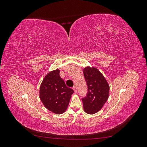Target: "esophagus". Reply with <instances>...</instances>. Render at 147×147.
Instances as JSON below:
<instances>
[{"mask_svg": "<svg viewBox=\"0 0 147 147\" xmlns=\"http://www.w3.org/2000/svg\"><path fill=\"white\" fill-rule=\"evenodd\" d=\"M73 90L74 91V92L75 93H77V86H74L73 87Z\"/></svg>", "mask_w": 147, "mask_h": 147, "instance_id": "esophagus-1", "label": "esophagus"}]
</instances>
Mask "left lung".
Masks as SVG:
<instances>
[{
	"instance_id": "left-lung-1",
	"label": "left lung",
	"mask_w": 147,
	"mask_h": 147,
	"mask_svg": "<svg viewBox=\"0 0 147 147\" xmlns=\"http://www.w3.org/2000/svg\"><path fill=\"white\" fill-rule=\"evenodd\" d=\"M83 74L88 91L82 99L84 111L88 114H94L102 108L109 98V84L104 75L94 67H86Z\"/></svg>"
}]
</instances>
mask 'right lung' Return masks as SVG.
<instances>
[{
	"mask_svg": "<svg viewBox=\"0 0 147 147\" xmlns=\"http://www.w3.org/2000/svg\"><path fill=\"white\" fill-rule=\"evenodd\" d=\"M59 69L52 70L43 79L40 87V99L43 105L56 114H62L68 107L74 91L67 87L59 76Z\"/></svg>",
	"mask_w": 147,
	"mask_h": 147,
	"instance_id": "1",
	"label": "right lung"
}]
</instances>
